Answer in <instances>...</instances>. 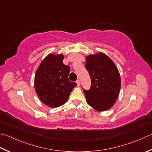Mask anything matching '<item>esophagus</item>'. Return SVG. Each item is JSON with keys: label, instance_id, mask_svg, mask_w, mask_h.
Returning <instances> with one entry per match:
<instances>
[{"label": "esophagus", "instance_id": "34e87169", "mask_svg": "<svg viewBox=\"0 0 152 152\" xmlns=\"http://www.w3.org/2000/svg\"><path fill=\"white\" fill-rule=\"evenodd\" d=\"M76 84H77V85H78V86H80V80H76Z\"/></svg>", "mask_w": 152, "mask_h": 152}]
</instances>
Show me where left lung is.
I'll use <instances>...</instances> for the list:
<instances>
[{
	"label": "left lung",
	"instance_id": "8db88e82",
	"mask_svg": "<svg viewBox=\"0 0 152 152\" xmlns=\"http://www.w3.org/2000/svg\"><path fill=\"white\" fill-rule=\"evenodd\" d=\"M86 61V68L91 80V88L84 90L86 102L97 111H107L115 105L119 95V71L114 62L102 52L87 55Z\"/></svg>",
	"mask_w": 152,
	"mask_h": 152
}]
</instances>
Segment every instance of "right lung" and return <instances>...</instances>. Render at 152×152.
Listing matches in <instances>:
<instances>
[{
	"instance_id": "add662e5",
	"label": "right lung",
	"mask_w": 152,
	"mask_h": 152,
	"mask_svg": "<svg viewBox=\"0 0 152 152\" xmlns=\"http://www.w3.org/2000/svg\"><path fill=\"white\" fill-rule=\"evenodd\" d=\"M64 55L49 53L41 61L35 72L34 88L39 99L51 108L66 103L76 83L68 79L70 67L63 64Z\"/></svg>"
}]
</instances>
